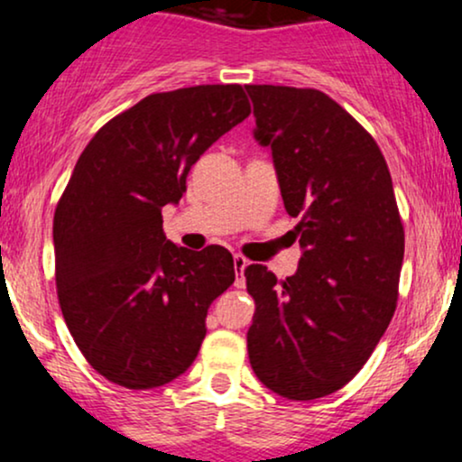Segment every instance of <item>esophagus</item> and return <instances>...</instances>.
Masks as SVG:
<instances>
[{"mask_svg":"<svg viewBox=\"0 0 462 462\" xmlns=\"http://www.w3.org/2000/svg\"><path fill=\"white\" fill-rule=\"evenodd\" d=\"M232 261H235V273H236L235 286H236V289H243V286H245V278H243V272H245L249 261L245 256H241V254H235V256H232Z\"/></svg>","mask_w":462,"mask_h":462,"instance_id":"esophagus-1","label":"esophagus"}]
</instances>
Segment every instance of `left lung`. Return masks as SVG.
I'll return each instance as SVG.
<instances>
[{"label": "left lung", "mask_w": 462, "mask_h": 462, "mask_svg": "<svg viewBox=\"0 0 462 462\" xmlns=\"http://www.w3.org/2000/svg\"><path fill=\"white\" fill-rule=\"evenodd\" d=\"M245 88L304 249L286 280L245 267L249 365L273 393L317 400L363 369L393 319L404 226L378 143L343 106L317 88Z\"/></svg>", "instance_id": "1"}]
</instances>
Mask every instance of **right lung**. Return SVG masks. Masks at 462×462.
Returning a JSON list of instances; mask_svg holds the SVG:
<instances>
[{
	"mask_svg": "<svg viewBox=\"0 0 462 462\" xmlns=\"http://www.w3.org/2000/svg\"><path fill=\"white\" fill-rule=\"evenodd\" d=\"M249 113L241 84L152 93L79 153L54 213L56 293L82 356L110 383L156 389L198 356L235 261L221 245H173L161 213L182 198L201 153Z\"/></svg>",
	"mask_w": 462,
	"mask_h": 462,
	"instance_id": "add662e5",
	"label": "right lung"
}]
</instances>
